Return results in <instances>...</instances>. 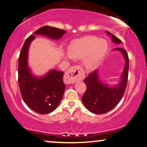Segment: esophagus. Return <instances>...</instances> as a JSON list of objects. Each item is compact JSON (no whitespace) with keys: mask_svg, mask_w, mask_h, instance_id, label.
<instances>
[{"mask_svg":"<svg viewBox=\"0 0 147 147\" xmlns=\"http://www.w3.org/2000/svg\"><path fill=\"white\" fill-rule=\"evenodd\" d=\"M83 69L78 65L72 66L68 69L65 74V80L67 83H74L82 80L84 78Z\"/></svg>","mask_w":147,"mask_h":147,"instance_id":"34e87169","label":"esophagus"}]
</instances>
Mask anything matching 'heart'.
Segmentation results:
<instances>
[{"instance_id": "b5f03b06", "label": "heart", "mask_w": 147, "mask_h": 147, "mask_svg": "<svg viewBox=\"0 0 147 147\" xmlns=\"http://www.w3.org/2000/svg\"><path fill=\"white\" fill-rule=\"evenodd\" d=\"M108 49V44L105 39L94 36L86 37L75 42L69 48L68 58L80 59L89 56L86 59V65L89 69L96 66Z\"/></svg>"}]
</instances>
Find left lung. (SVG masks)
<instances>
[{"instance_id":"left-lung-1","label":"left lung","mask_w":147,"mask_h":147,"mask_svg":"<svg viewBox=\"0 0 147 147\" xmlns=\"http://www.w3.org/2000/svg\"><path fill=\"white\" fill-rule=\"evenodd\" d=\"M106 32L111 36V39L115 43H123L121 39L113 34L108 31ZM114 50L121 51L125 59V65L120 83L117 86L111 88L106 86L98 80L96 70L89 74L88 76L84 80L87 89L83 94L82 100L86 108L93 113L103 114L113 109L121 100L126 90L129 69V59L127 52L120 47L114 49Z\"/></svg>"}]
</instances>
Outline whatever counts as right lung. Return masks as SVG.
Returning a JSON list of instances; mask_svg holds the SVG:
<instances>
[{"mask_svg": "<svg viewBox=\"0 0 147 147\" xmlns=\"http://www.w3.org/2000/svg\"><path fill=\"white\" fill-rule=\"evenodd\" d=\"M66 31L44 26L34 32L54 39L61 38ZM34 35L26 39L19 57L18 82L22 98L32 110L40 114L51 113L55 109L63 98L65 86L63 82V73L52 70L43 78H36L30 73L27 63L28 51Z\"/></svg>", "mask_w": 147, "mask_h": 147, "instance_id": "right-lung-1", "label": "right lung"}]
</instances>
